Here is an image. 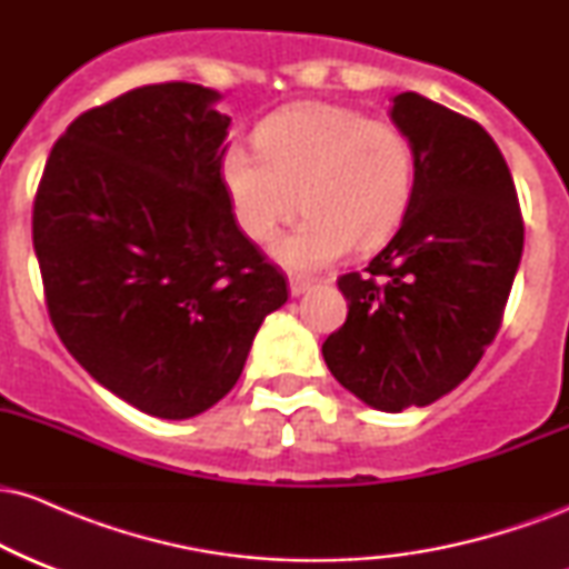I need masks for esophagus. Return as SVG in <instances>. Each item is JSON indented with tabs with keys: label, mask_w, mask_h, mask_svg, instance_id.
Instances as JSON below:
<instances>
[{
	"label": "esophagus",
	"mask_w": 569,
	"mask_h": 569,
	"mask_svg": "<svg viewBox=\"0 0 569 569\" xmlns=\"http://www.w3.org/2000/svg\"><path fill=\"white\" fill-rule=\"evenodd\" d=\"M312 289V278H305V276H291L289 278V291L291 297H302L305 291Z\"/></svg>",
	"instance_id": "esophagus-1"
}]
</instances>
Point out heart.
<instances>
[{
    "mask_svg": "<svg viewBox=\"0 0 569 569\" xmlns=\"http://www.w3.org/2000/svg\"><path fill=\"white\" fill-rule=\"evenodd\" d=\"M253 141L257 154L243 147L221 154V187L253 243H270L297 206L305 208L276 246L280 262L299 270L331 264L352 246H380L407 217L415 152L390 122L339 103H297L262 122Z\"/></svg>",
    "mask_w": 569,
    "mask_h": 569,
    "instance_id": "heart-1",
    "label": "heart"
}]
</instances>
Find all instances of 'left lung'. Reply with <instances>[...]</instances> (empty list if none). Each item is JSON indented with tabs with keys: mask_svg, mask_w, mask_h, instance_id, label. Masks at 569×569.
<instances>
[{
	"mask_svg": "<svg viewBox=\"0 0 569 569\" xmlns=\"http://www.w3.org/2000/svg\"><path fill=\"white\" fill-rule=\"evenodd\" d=\"M390 120L415 152V198L367 272L337 280L348 321L323 342L342 388L382 411L428 407L498 335L525 248L516 187L479 122L420 93Z\"/></svg>",
	"mask_w": 569,
	"mask_h": 569,
	"instance_id": "obj_1",
	"label": "left lung"
}]
</instances>
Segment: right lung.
Returning a JSON list of instances; mask_svg holds the SVG:
<instances>
[{
    "label": "right lung",
    "instance_id": "1",
    "mask_svg": "<svg viewBox=\"0 0 569 569\" xmlns=\"http://www.w3.org/2000/svg\"><path fill=\"white\" fill-rule=\"evenodd\" d=\"M219 98L162 82L88 109L56 141L34 200L58 337L96 382L162 420L230 393L289 299L221 187L232 120Z\"/></svg>",
    "mask_w": 569,
    "mask_h": 569
}]
</instances>
